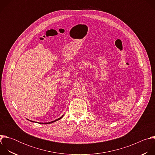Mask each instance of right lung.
Here are the masks:
<instances>
[{
    "label": "right lung",
    "mask_w": 155,
    "mask_h": 155,
    "mask_svg": "<svg viewBox=\"0 0 155 155\" xmlns=\"http://www.w3.org/2000/svg\"><path fill=\"white\" fill-rule=\"evenodd\" d=\"M63 116H64V115H62V117H60V118H59L58 119H56V120H54V121H50V122H48V123H39V124H50V123H54V122H55V121H58V120H59L61 119V118L63 117ZM31 121L34 122L33 121Z\"/></svg>",
    "instance_id": "add662e5"
}]
</instances>
